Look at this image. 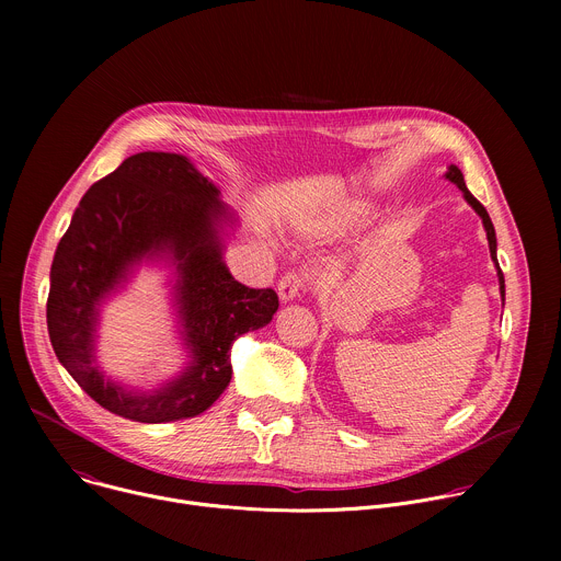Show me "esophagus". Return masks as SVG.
Wrapping results in <instances>:
<instances>
[{"mask_svg": "<svg viewBox=\"0 0 561 561\" xmlns=\"http://www.w3.org/2000/svg\"><path fill=\"white\" fill-rule=\"evenodd\" d=\"M304 290V282L297 273H286L279 282H277V293L282 301H293L295 297H299Z\"/></svg>", "mask_w": 561, "mask_h": 561, "instance_id": "obj_1", "label": "esophagus"}]
</instances>
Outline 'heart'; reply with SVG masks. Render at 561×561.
<instances>
[{
	"mask_svg": "<svg viewBox=\"0 0 561 561\" xmlns=\"http://www.w3.org/2000/svg\"><path fill=\"white\" fill-rule=\"evenodd\" d=\"M364 213H366V208L359 202H340L329 213L327 230H342L344 226H351L357 219H362Z\"/></svg>",
	"mask_w": 561,
	"mask_h": 561,
	"instance_id": "b5f03b06",
	"label": "heart"
}]
</instances>
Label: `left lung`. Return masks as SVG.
I'll return each instance as SVG.
<instances>
[{
  "instance_id": "obj_1",
  "label": "left lung",
  "mask_w": 561,
  "mask_h": 561,
  "mask_svg": "<svg viewBox=\"0 0 561 561\" xmlns=\"http://www.w3.org/2000/svg\"><path fill=\"white\" fill-rule=\"evenodd\" d=\"M446 180L448 182H453V184H457V188L463 193V199L472 206V210L482 217V224H484V228H486V237H489V249H491V257H493V262H495V268H497V279H500V295H502V301H504V297H506V286H504V273H502V268H500V264H497V237H495V226H493V221H491V217H489V213H486V208L479 204L474 197H472V193L466 188V182H463V175H461V171L457 169V167H448V171H446Z\"/></svg>"
}]
</instances>
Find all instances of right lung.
Instances as JSON below:
<instances>
[{
	"instance_id": "obj_1",
	"label": "right lung",
	"mask_w": 561,
	"mask_h": 561,
	"mask_svg": "<svg viewBox=\"0 0 561 561\" xmlns=\"http://www.w3.org/2000/svg\"><path fill=\"white\" fill-rule=\"evenodd\" d=\"M232 221L219 188L178 152L130 154L79 202L53 257L46 324L59 364L102 409L164 424L204 413L226 390L232 342L266 327L279 308L273 288H249L226 268L221 230ZM144 259L176 266L192 355L178 378L152 391L111 382L94 359L99 306Z\"/></svg>"
}]
</instances>
